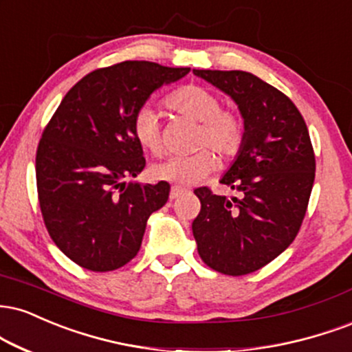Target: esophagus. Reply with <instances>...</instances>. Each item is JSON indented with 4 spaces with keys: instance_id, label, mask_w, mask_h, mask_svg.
Instances as JSON below:
<instances>
[{
    "instance_id": "34e87169",
    "label": "esophagus",
    "mask_w": 352,
    "mask_h": 352,
    "mask_svg": "<svg viewBox=\"0 0 352 352\" xmlns=\"http://www.w3.org/2000/svg\"><path fill=\"white\" fill-rule=\"evenodd\" d=\"M185 192H187V190L185 188H182V187H172V190H170V200H175V198H179L180 195H184Z\"/></svg>"
}]
</instances>
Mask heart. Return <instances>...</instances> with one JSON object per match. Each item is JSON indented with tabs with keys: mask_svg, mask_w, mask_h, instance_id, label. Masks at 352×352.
<instances>
[{
	"mask_svg": "<svg viewBox=\"0 0 352 352\" xmlns=\"http://www.w3.org/2000/svg\"><path fill=\"white\" fill-rule=\"evenodd\" d=\"M165 103L173 111L198 121L193 141V147L198 151L187 155H172L152 165L151 177L154 180L177 185L198 184L217 167V157L213 152L205 150V146L217 152L224 160L234 157L243 149L245 139L244 118L234 109L221 108L217 93L192 83L173 90L165 98ZM133 134L139 146L152 155H160L164 152L162 129L157 114L152 108L142 107L135 111Z\"/></svg>",
	"mask_w": 352,
	"mask_h": 352,
	"instance_id": "obj_1",
	"label": "heart"
}]
</instances>
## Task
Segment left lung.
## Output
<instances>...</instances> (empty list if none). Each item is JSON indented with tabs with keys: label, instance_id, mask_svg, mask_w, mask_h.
Returning a JSON list of instances; mask_svg holds the SVG:
<instances>
[{
	"label": "left lung",
	"instance_id": "obj_1",
	"mask_svg": "<svg viewBox=\"0 0 352 352\" xmlns=\"http://www.w3.org/2000/svg\"><path fill=\"white\" fill-rule=\"evenodd\" d=\"M230 95L245 139L221 184L243 197L228 200L195 188L201 210L192 230L210 269L239 277L280 256L297 238L315 182V152L303 116L289 96L241 70H193Z\"/></svg>",
	"mask_w": 352,
	"mask_h": 352
}]
</instances>
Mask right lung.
<instances>
[{
  "label": "right lung",
  "instance_id": "right-lung-1",
  "mask_svg": "<svg viewBox=\"0 0 352 352\" xmlns=\"http://www.w3.org/2000/svg\"><path fill=\"white\" fill-rule=\"evenodd\" d=\"M190 72L126 60L93 70L55 109L37 146V197L49 236L80 267L109 272L134 259L170 185L124 182L146 167L133 118L164 83Z\"/></svg>",
  "mask_w": 352,
  "mask_h": 352
}]
</instances>
